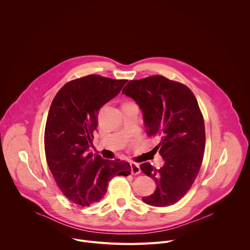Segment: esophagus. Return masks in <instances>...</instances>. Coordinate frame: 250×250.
I'll return each instance as SVG.
<instances>
[{"instance_id":"obj_1","label":"esophagus","mask_w":250,"mask_h":250,"mask_svg":"<svg viewBox=\"0 0 250 250\" xmlns=\"http://www.w3.org/2000/svg\"><path fill=\"white\" fill-rule=\"evenodd\" d=\"M130 168H131V173L134 174V175H137L140 173V167H139V164L138 163H135V162H131L130 163Z\"/></svg>"}]
</instances>
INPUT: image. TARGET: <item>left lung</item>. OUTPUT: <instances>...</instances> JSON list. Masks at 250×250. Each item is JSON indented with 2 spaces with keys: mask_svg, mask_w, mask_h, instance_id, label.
<instances>
[{
  "mask_svg": "<svg viewBox=\"0 0 250 250\" xmlns=\"http://www.w3.org/2000/svg\"><path fill=\"white\" fill-rule=\"evenodd\" d=\"M123 94L139 105L148 135L159 137L155 148L164 160L160 169L148 162L140 165L156 184L142 201L154 207L174 205L192 187L205 152V124L196 97L185 85L160 75L129 81Z\"/></svg>",
  "mask_w": 250,
  "mask_h": 250,
  "instance_id": "8db88e82",
  "label": "left lung"
}]
</instances>
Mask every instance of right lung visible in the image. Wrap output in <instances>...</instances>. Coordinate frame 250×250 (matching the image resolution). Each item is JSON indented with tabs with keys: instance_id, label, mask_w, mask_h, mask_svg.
<instances>
[{
	"instance_id": "1",
	"label": "right lung",
	"mask_w": 250,
	"mask_h": 250,
	"mask_svg": "<svg viewBox=\"0 0 250 250\" xmlns=\"http://www.w3.org/2000/svg\"><path fill=\"white\" fill-rule=\"evenodd\" d=\"M126 82L88 75L65 84L51 103L44 130L46 160L57 186L74 204L101 201L113 177L130 174L128 162L90 153L100 109Z\"/></svg>"
}]
</instances>
